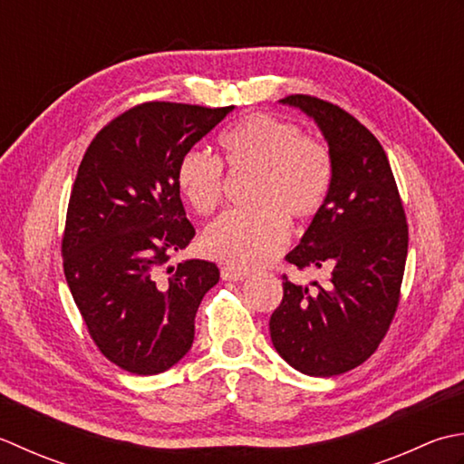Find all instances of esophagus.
Segmentation results:
<instances>
[{"instance_id":"esophagus-1","label":"esophagus","mask_w":464,"mask_h":464,"mask_svg":"<svg viewBox=\"0 0 464 464\" xmlns=\"http://www.w3.org/2000/svg\"><path fill=\"white\" fill-rule=\"evenodd\" d=\"M248 270L246 268H240V266H234V264H224V266L220 268V276L222 280H230V282H238V280H244L246 276H248Z\"/></svg>"}]
</instances>
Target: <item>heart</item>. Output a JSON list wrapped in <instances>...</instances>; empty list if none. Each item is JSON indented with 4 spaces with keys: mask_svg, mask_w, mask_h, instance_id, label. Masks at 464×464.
<instances>
[{
    "mask_svg": "<svg viewBox=\"0 0 464 464\" xmlns=\"http://www.w3.org/2000/svg\"><path fill=\"white\" fill-rule=\"evenodd\" d=\"M230 169H254L248 200L208 224L202 244L210 256L238 266H262L288 240V218L308 220L323 208L333 186V158L320 141L270 113H252L220 136ZM176 184L198 214L222 200L224 172L218 158L188 150L178 160Z\"/></svg>",
    "mask_w": 464,
    "mask_h": 464,
    "instance_id": "obj_1",
    "label": "heart"
}]
</instances>
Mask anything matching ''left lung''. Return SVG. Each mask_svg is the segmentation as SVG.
<instances>
[{
	"mask_svg": "<svg viewBox=\"0 0 464 464\" xmlns=\"http://www.w3.org/2000/svg\"><path fill=\"white\" fill-rule=\"evenodd\" d=\"M280 103L314 120L333 158V186L286 260L328 268L312 288L285 276V296L270 316L276 353L308 376L353 371L371 356L399 306L409 226L384 150L371 131L334 103L288 96Z\"/></svg>",
	"mask_w": 464,
	"mask_h": 464,
	"instance_id": "8db88e82",
	"label": "left lung"
}]
</instances>
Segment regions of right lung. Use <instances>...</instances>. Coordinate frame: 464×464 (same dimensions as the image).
I'll return each instance as SVG.
<instances>
[{
    "mask_svg": "<svg viewBox=\"0 0 464 464\" xmlns=\"http://www.w3.org/2000/svg\"><path fill=\"white\" fill-rule=\"evenodd\" d=\"M232 110L141 103L98 131L78 168L62 240L65 280L102 354L131 374L182 361L198 306L220 280L214 262H166L196 234L178 160Z\"/></svg>",
    "mask_w": 464,
    "mask_h": 464,
    "instance_id": "1",
    "label": "right lung"
}]
</instances>
